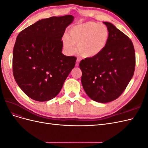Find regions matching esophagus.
Masks as SVG:
<instances>
[{
    "label": "esophagus",
    "instance_id": "esophagus-1",
    "mask_svg": "<svg viewBox=\"0 0 148 148\" xmlns=\"http://www.w3.org/2000/svg\"><path fill=\"white\" fill-rule=\"evenodd\" d=\"M79 62H80V59H77V62H76V64H75V66H78L79 65Z\"/></svg>",
    "mask_w": 148,
    "mask_h": 148
}]
</instances>
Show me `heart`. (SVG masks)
<instances>
[{
    "label": "heart",
    "mask_w": 148,
    "mask_h": 148,
    "mask_svg": "<svg viewBox=\"0 0 148 148\" xmlns=\"http://www.w3.org/2000/svg\"><path fill=\"white\" fill-rule=\"evenodd\" d=\"M109 30L107 26L94 21L75 25L69 31V36L62 38L65 52L72 54L77 46V52L84 58L96 57L104 50L109 40Z\"/></svg>",
    "instance_id": "obj_1"
}]
</instances>
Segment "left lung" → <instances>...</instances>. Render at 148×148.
<instances>
[{"label": "left lung", "mask_w": 148, "mask_h": 148, "mask_svg": "<svg viewBox=\"0 0 148 148\" xmlns=\"http://www.w3.org/2000/svg\"><path fill=\"white\" fill-rule=\"evenodd\" d=\"M107 45L99 55L79 63L82 83L93 101L106 103L122 95L132 78L135 68V52L132 40L109 22Z\"/></svg>", "instance_id": "obj_1"}]
</instances>
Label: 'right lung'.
Listing matches in <instances>:
<instances>
[{"mask_svg":"<svg viewBox=\"0 0 148 148\" xmlns=\"http://www.w3.org/2000/svg\"><path fill=\"white\" fill-rule=\"evenodd\" d=\"M72 15L52 16L36 22L18 35L13 51L16 83L33 100L55 97L75 65L77 57L62 53V38Z\"/></svg>","mask_w":148,"mask_h":148,"instance_id":"add662e5","label":"right lung"}]
</instances>
